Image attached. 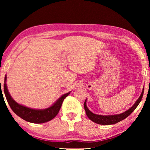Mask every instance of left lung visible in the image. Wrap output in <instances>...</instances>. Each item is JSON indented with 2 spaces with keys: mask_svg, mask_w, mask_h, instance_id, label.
<instances>
[{
  "mask_svg": "<svg viewBox=\"0 0 150 150\" xmlns=\"http://www.w3.org/2000/svg\"><path fill=\"white\" fill-rule=\"evenodd\" d=\"M143 92H144V86H143L142 92L141 94L139 96V98L137 99V100L135 102V103L131 106V107L124 112H122L120 114H116V115H98L92 112L89 108H87V100H85V103H84V108H85L86 114L88 117L91 120L92 122L96 123V124H101V125H110V124H115L117 123L121 122L124 119H126L127 117H128L132 112L134 111L135 108L137 107L140 103L141 100H142Z\"/></svg>",
  "mask_w": 150,
  "mask_h": 150,
  "instance_id": "left-lung-1",
  "label": "left lung"
}]
</instances>
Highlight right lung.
Here are the masks:
<instances>
[{
	"label": "right lung",
	"instance_id": "obj_1",
	"mask_svg": "<svg viewBox=\"0 0 150 150\" xmlns=\"http://www.w3.org/2000/svg\"><path fill=\"white\" fill-rule=\"evenodd\" d=\"M6 82H7V75H5V82H4V93L8 104L12 110L24 120L34 124H43L54 118L60 110L63 100L71 92L69 91L68 93L63 94L49 107L44 109H37V108L27 107L16 102L10 95Z\"/></svg>",
	"mask_w": 150,
	"mask_h": 150
}]
</instances>
